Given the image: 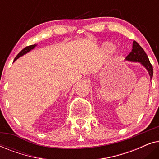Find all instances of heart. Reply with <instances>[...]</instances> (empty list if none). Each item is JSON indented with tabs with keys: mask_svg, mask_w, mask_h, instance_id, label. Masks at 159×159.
<instances>
[{
	"mask_svg": "<svg viewBox=\"0 0 159 159\" xmlns=\"http://www.w3.org/2000/svg\"><path fill=\"white\" fill-rule=\"evenodd\" d=\"M114 48V45L111 44V43H106L105 45H104V51L106 52H110V51H112L113 50Z\"/></svg>",
	"mask_w": 159,
	"mask_h": 159,
	"instance_id": "b5f03b06",
	"label": "heart"
}]
</instances>
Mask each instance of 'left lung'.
<instances>
[{"mask_svg": "<svg viewBox=\"0 0 159 159\" xmlns=\"http://www.w3.org/2000/svg\"><path fill=\"white\" fill-rule=\"evenodd\" d=\"M126 60L130 61L140 62V64H142L146 68L150 75V77H151V79H152L153 74V66H152L148 57L144 50L136 41H133L132 50L129 55L126 57Z\"/></svg>", "mask_w": 159, "mask_h": 159, "instance_id": "obj_1", "label": "left lung"}]
</instances>
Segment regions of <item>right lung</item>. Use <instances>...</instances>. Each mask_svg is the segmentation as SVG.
Wrapping results in <instances>:
<instances>
[{
    "instance_id": "1",
    "label": "right lung",
    "mask_w": 159,
    "mask_h": 159,
    "mask_svg": "<svg viewBox=\"0 0 159 159\" xmlns=\"http://www.w3.org/2000/svg\"><path fill=\"white\" fill-rule=\"evenodd\" d=\"M35 45H29V46H27V47H25V48H24L23 50H21V52H19V53L18 54V55H17L16 57H15V58H14V62L15 61H16L17 58H19L20 57V56H21L22 55H24V54H25V53H27V52H29L30 50H32V49H33L34 47H35Z\"/></svg>"
}]
</instances>
